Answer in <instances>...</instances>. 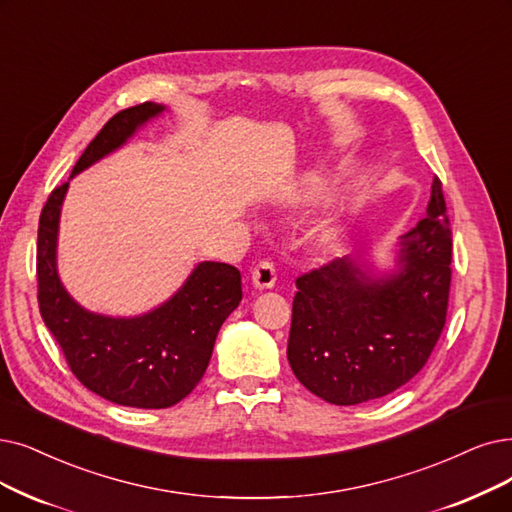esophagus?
Returning <instances> with one entry per match:
<instances>
[{
    "instance_id": "obj_1",
    "label": "esophagus",
    "mask_w": 512,
    "mask_h": 512,
    "mask_svg": "<svg viewBox=\"0 0 512 512\" xmlns=\"http://www.w3.org/2000/svg\"><path fill=\"white\" fill-rule=\"evenodd\" d=\"M277 281V271L273 267V262L262 260L256 264V269L252 271V283L256 290H271Z\"/></svg>"
}]
</instances>
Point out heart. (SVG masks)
<instances>
[{
  "label": "heart",
  "instance_id": "heart-1",
  "mask_svg": "<svg viewBox=\"0 0 512 512\" xmlns=\"http://www.w3.org/2000/svg\"><path fill=\"white\" fill-rule=\"evenodd\" d=\"M334 239H336V229H334V227H323V229L317 233V241H319L321 245L332 243Z\"/></svg>",
  "mask_w": 512,
  "mask_h": 512
}]
</instances>
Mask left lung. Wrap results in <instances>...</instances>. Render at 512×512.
<instances>
[{"label":"left lung","instance_id":"8db88e82","mask_svg":"<svg viewBox=\"0 0 512 512\" xmlns=\"http://www.w3.org/2000/svg\"><path fill=\"white\" fill-rule=\"evenodd\" d=\"M452 231L441 180L416 227L401 235L393 264L342 256L296 279L288 361L294 376L334 405L384 397L410 382L443 332Z\"/></svg>","mask_w":512,"mask_h":512}]
</instances>
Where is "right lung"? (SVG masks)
<instances>
[{
  "label": "right lung",
  "mask_w": 512,
  "mask_h": 512,
  "mask_svg": "<svg viewBox=\"0 0 512 512\" xmlns=\"http://www.w3.org/2000/svg\"><path fill=\"white\" fill-rule=\"evenodd\" d=\"M166 111V105L145 102L113 115L81 153L71 178L124 147ZM67 191L69 182L54 189L39 216L37 300L44 323L71 372L98 397L140 410L172 407L206 374L220 325L241 302V275L231 264L206 260L147 313L111 317L88 311L58 275L60 210Z\"/></svg>",
  "instance_id": "1"
}]
</instances>
